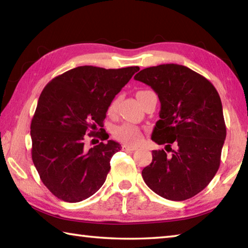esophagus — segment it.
<instances>
[{
  "label": "esophagus",
  "mask_w": 248,
  "mask_h": 248,
  "mask_svg": "<svg viewBox=\"0 0 248 248\" xmlns=\"http://www.w3.org/2000/svg\"><path fill=\"white\" fill-rule=\"evenodd\" d=\"M137 149H138L137 146H132V145H129V144H124L123 145L124 151H136Z\"/></svg>",
  "instance_id": "esophagus-1"
}]
</instances>
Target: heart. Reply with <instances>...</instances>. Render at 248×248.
I'll return each instance as SVG.
<instances>
[{
	"mask_svg": "<svg viewBox=\"0 0 248 248\" xmlns=\"http://www.w3.org/2000/svg\"><path fill=\"white\" fill-rule=\"evenodd\" d=\"M142 92H145V91L138 92L137 95L142 93ZM117 105H118V98L116 97L111 100L110 104H109L108 106L109 114H111V112H114L116 110ZM114 137L117 140L133 145V144H138L142 139H143V133H142L141 129L138 128L137 125L131 124H124L119 125V127L115 128Z\"/></svg>",
	"mask_w": 248,
	"mask_h": 248,
	"instance_id": "1",
	"label": "heart"
}]
</instances>
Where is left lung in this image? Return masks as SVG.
<instances>
[{"label": "left lung", "instance_id": "1", "mask_svg": "<svg viewBox=\"0 0 248 248\" xmlns=\"http://www.w3.org/2000/svg\"><path fill=\"white\" fill-rule=\"evenodd\" d=\"M134 78L157 94L161 111L152 140L172 152L154 150L142 177L163 198L189 199L208 186L220 167L226 127L219 93L202 75L174 63L150 66Z\"/></svg>", "mask_w": 248, "mask_h": 248}]
</instances>
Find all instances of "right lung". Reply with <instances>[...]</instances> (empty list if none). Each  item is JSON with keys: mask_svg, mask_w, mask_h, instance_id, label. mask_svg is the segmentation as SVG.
<instances>
[{"mask_svg": "<svg viewBox=\"0 0 248 248\" xmlns=\"http://www.w3.org/2000/svg\"><path fill=\"white\" fill-rule=\"evenodd\" d=\"M139 70L78 66L45 86L31 124V158L41 182L57 198L79 202L103 186L112 155L121 146L109 140L87 150L86 134L108 139L99 131L109 104Z\"/></svg>", "mask_w": 248, "mask_h": 248, "instance_id": "obj_1", "label": "right lung"}]
</instances>
